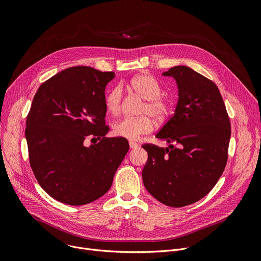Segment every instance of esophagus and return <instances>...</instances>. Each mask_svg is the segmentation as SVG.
Segmentation results:
<instances>
[{
  "mask_svg": "<svg viewBox=\"0 0 261 261\" xmlns=\"http://www.w3.org/2000/svg\"><path fill=\"white\" fill-rule=\"evenodd\" d=\"M129 145H130V148H136V147H138V143L135 142V141H129Z\"/></svg>",
  "mask_w": 261,
  "mask_h": 261,
  "instance_id": "34e87169",
  "label": "esophagus"
}]
</instances>
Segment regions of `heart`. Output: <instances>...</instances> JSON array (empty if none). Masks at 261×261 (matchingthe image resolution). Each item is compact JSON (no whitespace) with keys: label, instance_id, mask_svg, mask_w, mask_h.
<instances>
[{"label":"heart","instance_id":"obj_1","mask_svg":"<svg viewBox=\"0 0 261 261\" xmlns=\"http://www.w3.org/2000/svg\"><path fill=\"white\" fill-rule=\"evenodd\" d=\"M129 87L138 96L145 100L141 114L138 118H124L118 121L113 128L115 135L130 140H136L144 134L151 133L155 127L154 118L159 121H165L171 113V104L169 100L162 97V88L160 84L150 74H139L134 76ZM123 98V89L120 85L110 89L104 98L106 110L110 115H118L121 110Z\"/></svg>","mask_w":261,"mask_h":261}]
</instances>
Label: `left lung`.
Returning a JSON list of instances; mask_svg holds the SVG:
<instances>
[{
  "label": "left lung",
  "mask_w": 261,
  "mask_h": 261,
  "mask_svg": "<svg viewBox=\"0 0 261 261\" xmlns=\"http://www.w3.org/2000/svg\"><path fill=\"white\" fill-rule=\"evenodd\" d=\"M174 79L178 100L173 116L156 137L172 144H143L147 161L142 169L145 189L160 202L180 207L204 197L227 163L231 134L226 107L218 87L187 66L162 74Z\"/></svg>",
  "instance_id": "1"
}]
</instances>
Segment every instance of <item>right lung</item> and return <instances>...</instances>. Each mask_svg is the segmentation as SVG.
Instances as JSON below:
<instances>
[{
    "label": "right lung",
    "instance_id": "1",
    "mask_svg": "<svg viewBox=\"0 0 261 261\" xmlns=\"http://www.w3.org/2000/svg\"><path fill=\"white\" fill-rule=\"evenodd\" d=\"M115 72L76 66L63 70L37 90L27 117L32 170L56 200L83 205L103 196L129 150L124 137L107 138L105 88ZM89 137L99 140L86 147Z\"/></svg>",
    "mask_w": 261,
    "mask_h": 261
}]
</instances>
